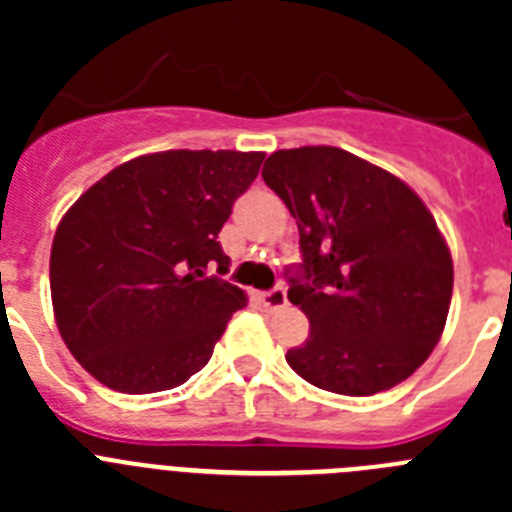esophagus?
Masks as SVG:
<instances>
[{
    "label": "esophagus",
    "instance_id": "34e87169",
    "mask_svg": "<svg viewBox=\"0 0 512 512\" xmlns=\"http://www.w3.org/2000/svg\"><path fill=\"white\" fill-rule=\"evenodd\" d=\"M259 300L264 302V307H269V310H277V307L287 305V289L274 287L269 289V292H261Z\"/></svg>",
    "mask_w": 512,
    "mask_h": 512
}]
</instances>
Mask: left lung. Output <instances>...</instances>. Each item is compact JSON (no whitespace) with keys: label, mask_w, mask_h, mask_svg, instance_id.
<instances>
[{"label":"left lung","mask_w":512,"mask_h":512,"mask_svg":"<svg viewBox=\"0 0 512 512\" xmlns=\"http://www.w3.org/2000/svg\"><path fill=\"white\" fill-rule=\"evenodd\" d=\"M266 187L300 230L289 302L310 336L287 364L336 395L390 390L431 356L446 325L454 264L436 220L390 171L333 146L277 151Z\"/></svg>","instance_id":"left-lung-1"}]
</instances>
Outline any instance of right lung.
<instances>
[{
	"instance_id": "obj_1",
	"label": "right lung",
	"mask_w": 512,
	"mask_h": 512,
	"mask_svg": "<svg viewBox=\"0 0 512 512\" xmlns=\"http://www.w3.org/2000/svg\"><path fill=\"white\" fill-rule=\"evenodd\" d=\"M264 153L138 156L81 194L56 230L51 297L63 343L125 395L179 387L210 361L246 295L217 241Z\"/></svg>"
}]
</instances>
